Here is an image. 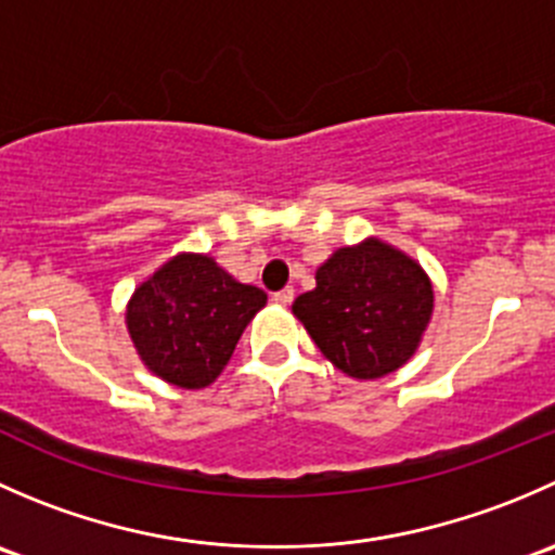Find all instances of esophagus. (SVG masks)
<instances>
[{
  "mask_svg": "<svg viewBox=\"0 0 555 555\" xmlns=\"http://www.w3.org/2000/svg\"><path fill=\"white\" fill-rule=\"evenodd\" d=\"M293 298H295L293 287H284V289H279V293L271 295L273 304H279V306H289V304H293Z\"/></svg>",
  "mask_w": 555,
  "mask_h": 555,
  "instance_id": "obj_1",
  "label": "esophagus"
}]
</instances>
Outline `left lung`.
Returning <instances> with one entry per match:
<instances>
[{
    "label": "left lung",
    "instance_id": "left-lung-1",
    "mask_svg": "<svg viewBox=\"0 0 555 555\" xmlns=\"http://www.w3.org/2000/svg\"><path fill=\"white\" fill-rule=\"evenodd\" d=\"M435 309L433 279L408 251L367 236L340 246L317 268V287L293 313L324 357L357 382L400 371Z\"/></svg>",
    "mask_w": 555,
    "mask_h": 555
}]
</instances>
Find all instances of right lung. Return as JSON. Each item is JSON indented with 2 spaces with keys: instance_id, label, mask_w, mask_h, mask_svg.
<instances>
[{
  "instance_id": "obj_1",
  "label": "right lung",
  "mask_w": 555,
  "mask_h": 555,
  "mask_svg": "<svg viewBox=\"0 0 555 555\" xmlns=\"http://www.w3.org/2000/svg\"><path fill=\"white\" fill-rule=\"evenodd\" d=\"M268 295L233 279L204 251H179L137 284L126 327L139 360L160 382L206 389L225 371Z\"/></svg>"
}]
</instances>
